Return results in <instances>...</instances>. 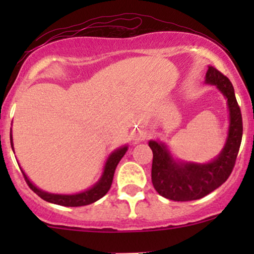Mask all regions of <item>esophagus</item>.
Listing matches in <instances>:
<instances>
[{"label": "esophagus", "instance_id": "obj_1", "mask_svg": "<svg viewBox=\"0 0 254 254\" xmlns=\"http://www.w3.org/2000/svg\"><path fill=\"white\" fill-rule=\"evenodd\" d=\"M131 136H132V141L135 142V143H138V142L143 141L145 138V132L141 129H136L135 131H132Z\"/></svg>", "mask_w": 254, "mask_h": 254}]
</instances>
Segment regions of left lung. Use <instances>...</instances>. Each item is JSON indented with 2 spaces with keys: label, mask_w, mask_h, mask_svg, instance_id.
Returning <instances> with one entry per match:
<instances>
[{
  "label": "left lung",
  "mask_w": 254,
  "mask_h": 254,
  "mask_svg": "<svg viewBox=\"0 0 254 254\" xmlns=\"http://www.w3.org/2000/svg\"><path fill=\"white\" fill-rule=\"evenodd\" d=\"M205 83L216 86L227 100L229 127L226 143L221 153L205 164L176 160L167 145L159 141H149L153 150L151 182L157 193L177 202L203 198L228 179L235 165L243 138V117L235 98L234 87L229 78L214 66L209 65Z\"/></svg>",
  "instance_id": "obj_1"
}]
</instances>
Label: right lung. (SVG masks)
I'll return each instance as SVG.
<instances>
[{"instance_id": "right-lung-1", "label": "right lung", "mask_w": 254, "mask_h": 254, "mask_svg": "<svg viewBox=\"0 0 254 254\" xmlns=\"http://www.w3.org/2000/svg\"><path fill=\"white\" fill-rule=\"evenodd\" d=\"M10 145H11V149L14 150L11 131H10ZM127 150V145H123V147L113 150L109 155V157H107L106 162H105L104 171H103V174H101L100 179H99L98 182L92 186V188H89L88 190L78 192V193L60 194V193H50V192L40 190L39 188H37V186L34 185L30 179H28V177L26 176V173L22 171V168H20V170H21L22 174H24L26 183L28 184L31 190L36 192L38 196L43 198V199L46 200V202L58 204V205H63V206L88 205V204L97 202L98 199L103 198L105 194L109 192L111 185H112V180H113V176H115L116 167H117V165L122 160V157L125 155Z\"/></svg>"}]
</instances>
